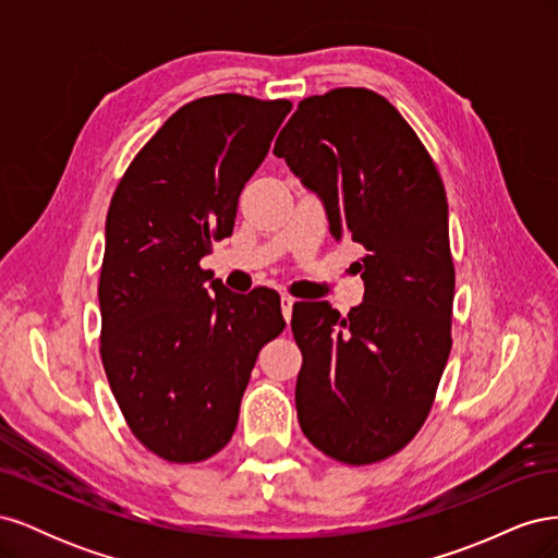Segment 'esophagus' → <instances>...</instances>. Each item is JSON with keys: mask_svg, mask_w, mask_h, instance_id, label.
Here are the masks:
<instances>
[{"mask_svg": "<svg viewBox=\"0 0 558 558\" xmlns=\"http://www.w3.org/2000/svg\"><path fill=\"white\" fill-rule=\"evenodd\" d=\"M293 302L295 298L291 295H281V314L286 318V324H291V316H293Z\"/></svg>", "mask_w": 558, "mask_h": 558, "instance_id": "1", "label": "esophagus"}]
</instances>
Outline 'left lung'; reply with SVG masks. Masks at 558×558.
<instances>
[{"label":"left lung","instance_id":"8db88e82","mask_svg":"<svg viewBox=\"0 0 558 558\" xmlns=\"http://www.w3.org/2000/svg\"><path fill=\"white\" fill-rule=\"evenodd\" d=\"M275 156L324 199L330 230L363 246V305L295 302L302 433L347 465L379 463L412 442L451 351L453 258L437 165L375 90L332 88L298 105Z\"/></svg>","mask_w":558,"mask_h":558}]
</instances>
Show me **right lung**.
Instances as JSON below:
<instances>
[{
  "mask_svg": "<svg viewBox=\"0 0 558 558\" xmlns=\"http://www.w3.org/2000/svg\"><path fill=\"white\" fill-rule=\"evenodd\" d=\"M291 107L240 93L193 99L113 191L99 353L128 428L170 463L207 461L230 442L258 351L286 328L277 291L238 295L199 260L232 234L244 183Z\"/></svg>",
  "mask_w": 558,
  "mask_h": 558,
  "instance_id": "add662e5",
  "label": "right lung"
}]
</instances>
